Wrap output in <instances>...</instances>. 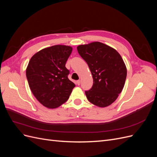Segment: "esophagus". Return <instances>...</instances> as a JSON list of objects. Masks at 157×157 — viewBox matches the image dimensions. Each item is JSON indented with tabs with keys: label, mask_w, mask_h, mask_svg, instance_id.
Returning a JSON list of instances; mask_svg holds the SVG:
<instances>
[{
	"label": "esophagus",
	"mask_w": 157,
	"mask_h": 157,
	"mask_svg": "<svg viewBox=\"0 0 157 157\" xmlns=\"http://www.w3.org/2000/svg\"><path fill=\"white\" fill-rule=\"evenodd\" d=\"M77 84L78 85H80V80H77Z\"/></svg>",
	"instance_id": "obj_1"
}]
</instances>
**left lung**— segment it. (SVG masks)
Returning <instances> with one entry per match:
<instances>
[{
    "label": "left lung",
    "mask_w": 157,
    "mask_h": 157,
    "mask_svg": "<svg viewBox=\"0 0 157 157\" xmlns=\"http://www.w3.org/2000/svg\"><path fill=\"white\" fill-rule=\"evenodd\" d=\"M93 78L90 90L85 91L88 101L105 107L115 101L124 86L127 71L122 57L111 47L94 42L77 47Z\"/></svg>",
    "instance_id": "left-lung-1"
}]
</instances>
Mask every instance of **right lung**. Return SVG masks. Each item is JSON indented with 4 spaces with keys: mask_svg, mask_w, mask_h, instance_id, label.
Listing matches in <instances>:
<instances>
[{
    "mask_svg": "<svg viewBox=\"0 0 157 157\" xmlns=\"http://www.w3.org/2000/svg\"><path fill=\"white\" fill-rule=\"evenodd\" d=\"M72 50L68 46H52L38 52L29 61L26 69L28 83L37 100L46 107L62 105L75 87L65 67Z\"/></svg>",
    "mask_w": 157,
    "mask_h": 157,
    "instance_id": "add662e5",
    "label": "right lung"
}]
</instances>
